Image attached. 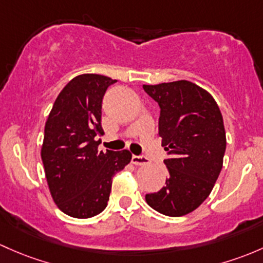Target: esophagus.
Segmentation results:
<instances>
[{
	"label": "esophagus",
	"instance_id": "1",
	"mask_svg": "<svg viewBox=\"0 0 263 263\" xmlns=\"http://www.w3.org/2000/svg\"><path fill=\"white\" fill-rule=\"evenodd\" d=\"M132 164L134 165H137V166H143V165L148 164V160L146 159L145 156H136V155H134L131 159Z\"/></svg>",
	"mask_w": 263,
	"mask_h": 263
}]
</instances>
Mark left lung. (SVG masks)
<instances>
[{"mask_svg":"<svg viewBox=\"0 0 263 263\" xmlns=\"http://www.w3.org/2000/svg\"><path fill=\"white\" fill-rule=\"evenodd\" d=\"M160 107L159 135L168 157L165 186L146 194L151 208L167 217H181L211 194L226 153L223 117L214 98L187 81L143 85Z\"/></svg>","mask_w":263,"mask_h":263,"instance_id":"obj_1","label":"left lung"}]
</instances>
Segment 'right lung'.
I'll use <instances>...</instances> for the list:
<instances>
[{
  "label": "right lung",
  "instance_id": "obj_1",
  "mask_svg": "<svg viewBox=\"0 0 263 263\" xmlns=\"http://www.w3.org/2000/svg\"><path fill=\"white\" fill-rule=\"evenodd\" d=\"M117 81L82 74L63 88L45 123L41 147L45 176L58 208L85 219L104 211L112 178L131 161L128 150L98 151L102 101Z\"/></svg>",
  "mask_w": 263,
  "mask_h": 263
}]
</instances>
